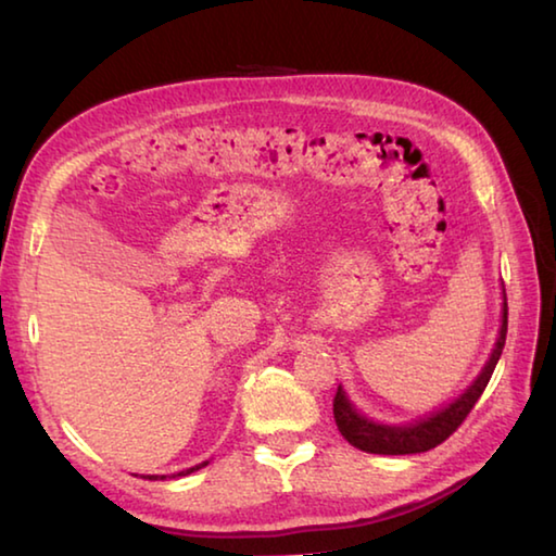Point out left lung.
Listing matches in <instances>:
<instances>
[{
  "mask_svg": "<svg viewBox=\"0 0 556 556\" xmlns=\"http://www.w3.org/2000/svg\"><path fill=\"white\" fill-rule=\"evenodd\" d=\"M505 333H507V301H503L501 336H497L491 361L485 363V368L481 375H478V380L470 384V388L460 394L456 402H451L446 409L431 414V417L417 421V425H409V427L375 425V421L365 419L363 414H357L353 409V404L348 402L345 392L338 388L333 397V417H336L338 431H341L348 444H353L355 448L368 451V454H384V456L425 454V451L444 444V441L454 434L460 425H464V419L468 417L470 409L476 407V402L481 400L488 382H491V375L495 370L497 361H501V353L505 348Z\"/></svg>",
  "mask_w": 556,
  "mask_h": 556,
  "instance_id": "8db88e82",
  "label": "left lung"
}]
</instances>
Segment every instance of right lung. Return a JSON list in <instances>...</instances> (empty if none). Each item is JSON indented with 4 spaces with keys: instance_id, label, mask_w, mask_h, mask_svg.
Instances as JSON below:
<instances>
[{
    "instance_id": "obj_1",
    "label": "right lung",
    "mask_w": 556,
    "mask_h": 556,
    "mask_svg": "<svg viewBox=\"0 0 556 556\" xmlns=\"http://www.w3.org/2000/svg\"><path fill=\"white\" fill-rule=\"evenodd\" d=\"M203 466H208V460H205V464H199V466L188 468V470H181V473H176V476H188V473H193V470H199V468H203ZM162 478H166V476H162Z\"/></svg>"
}]
</instances>
